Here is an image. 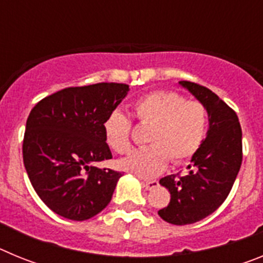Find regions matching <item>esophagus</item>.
<instances>
[{"label":"esophagus","instance_id":"obj_1","mask_svg":"<svg viewBox=\"0 0 263 263\" xmlns=\"http://www.w3.org/2000/svg\"><path fill=\"white\" fill-rule=\"evenodd\" d=\"M142 185L143 188H146V190H154V188H157L158 185H159V183H158V180H143L142 182Z\"/></svg>","mask_w":263,"mask_h":263}]
</instances>
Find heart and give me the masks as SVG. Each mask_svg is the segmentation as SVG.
<instances>
[{
    "label": "heart",
    "mask_w": 263,
    "mask_h": 263,
    "mask_svg": "<svg viewBox=\"0 0 263 263\" xmlns=\"http://www.w3.org/2000/svg\"><path fill=\"white\" fill-rule=\"evenodd\" d=\"M133 115L139 124L148 126V145L121 159L118 167L141 178L162 173L168 158L174 163H182L194 157L208 129L205 105L196 100H185L174 90H154L139 97L133 104ZM103 130L106 145L115 153L126 154L132 148V120L122 111L109 113Z\"/></svg>",
    "instance_id": "1"
}]
</instances>
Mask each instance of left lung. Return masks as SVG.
Masks as SVG:
<instances>
[{
	"label": "left lung",
	"mask_w": 263,
	"mask_h": 263,
	"mask_svg": "<svg viewBox=\"0 0 263 263\" xmlns=\"http://www.w3.org/2000/svg\"><path fill=\"white\" fill-rule=\"evenodd\" d=\"M179 84L205 105L210 121L187 175H168L159 180L171 194V200L158 215L170 224L187 225L215 212L231 192L242 163V130L236 111L212 90L191 81Z\"/></svg>",
	"instance_id": "left-lung-1"
}]
</instances>
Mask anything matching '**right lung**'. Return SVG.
Returning a JSON list of instances; mask_svg holds the SVG:
<instances>
[{"mask_svg": "<svg viewBox=\"0 0 263 263\" xmlns=\"http://www.w3.org/2000/svg\"><path fill=\"white\" fill-rule=\"evenodd\" d=\"M127 90L121 83L64 88L30 111L23 164L42 201L62 217L83 221L110 203L122 174L93 163L111 159L103 124Z\"/></svg>", "mask_w": 263, "mask_h": 263, "instance_id": "right-lung-1", "label": "right lung"}]
</instances>
